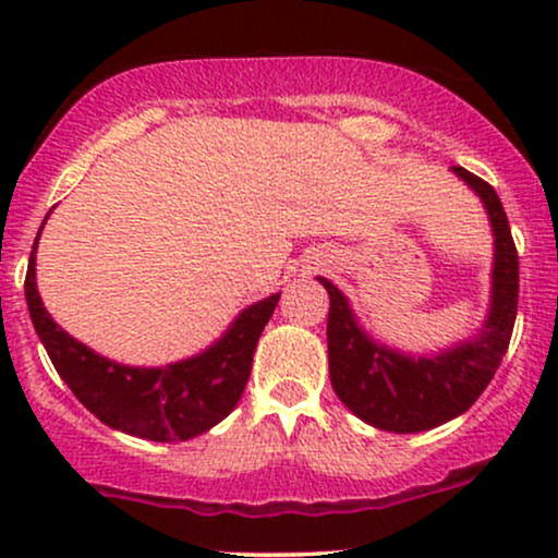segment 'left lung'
<instances>
[{
	"mask_svg": "<svg viewBox=\"0 0 558 558\" xmlns=\"http://www.w3.org/2000/svg\"><path fill=\"white\" fill-rule=\"evenodd\" d=\"M483 198L496 233L493 306L483 336L433 360H409L375 345L356 328L349 304L330 280L328 288V362L330 383L345 407L369 425L390 433H420L459 417L480 399L496 375L517 319L520 257L511 239L504 204L490 183L475 172L453 168Z\"/></svg>",
	"mask_w": 558,
	"mask_h": 558,
	"instance_id": "1",
	"label": "left lung"
}]
</instances>
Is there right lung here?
<instances>
[{
	"instance_id": "right-lung-1",
	"label": "right lung",
	"mask_w": 558,
	"mask_h": 558,
	"mask_svg": "<svg viewBox=\"0 0 558 558\" xmlns=\"http://www.w3.org/2000/svg\"><path fill=\"white\" fill-rule=\"evenodd\" d=\"M36 243L25 272L31 319L54 369L88 412L114 430L159 444L207 433L233 412L252 375L254 349L280 293L243 310L228 336L194 360L159 369L123 367L70 338L44 310L36 291Z\"/></svg>"
}]
</instances>
